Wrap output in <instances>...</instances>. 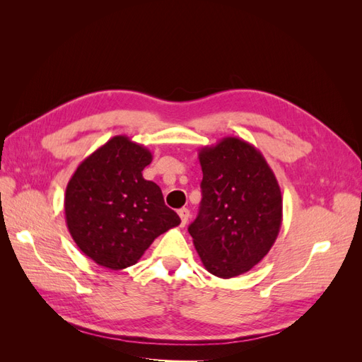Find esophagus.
Segmentation results:
<instances>
[{
    "label": "esophagus",
    "mask_w": 362,
    "mask_h": 362,
    "mask_svg": "<svg viewBox=\"0 0 362 362\" xmlns=\"http://www.w3.org/2000/svg\"><path fill=\"white\" fill-rule=\"evenodd\" d=\"M178 214H180V217H181V223H182V225H185V223L189 222L190 211L187 210V208H181V210L178 211Z\"/></svg>",
    "instance_id": "34e87169"
}]
</instances>
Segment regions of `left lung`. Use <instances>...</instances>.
Returning a JSON list of instances; mask_svg holds the SVG:
<instances>
[{
  "instance_id": "left-lung-1",
  "label": "left lung",
  "mask_w": 362,
  "mask_h": 362,
  "mask_svg": "<svg viewBox=\"0 0 362 362\" xmlns=\"http://www.w3.org/2000/svg\"><path fill=\"white\" fill-rule=\"evenodd\" d=\"M202 201L189 226L204 267L218 278L249 272L267 255L282 223V194L261 152L238 137L199 151Z\"/></svg>"
}]
</instances>
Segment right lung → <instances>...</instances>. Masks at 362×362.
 <instances>
[{
  "label": "right lung",
  "instance_id": "add662e5",
  "mask_svg": "<svg viewBox=\"0 0 362 362\" xmlns=\"http://www.w3.org/2000/svg\"><path fill=\"white\" fill-rule=\"evenodd\" d=\"M152 154L127 136H115L84 158L64 194L66 225L76 246L98 266L122 270L154 240L181 223L161 189L144 178Z\"/></svg>",
  "mask_w": 362,
  "mask_h": 362
}]
</instances>
